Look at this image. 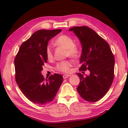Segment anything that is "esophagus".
Wrapping results in <instances>:
<instances>
[{"label": "esophagus", "mask_w": 128, "mask_h": 128, "mask_svg": "<svg viewBox=\"0 0 128 128\" xmlns=\"http://www.w3.org/2000/svg\"><path fill=\"white\" fill-rule=\"evenodd\" d=\"M70 76V74H64L62 76H63V78L66 79V78H68Z\"/></svg>", "instance_id": "esophagus-1"}]
</instances>
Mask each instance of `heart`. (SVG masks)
<instances>
[{
  "mask_svg": "<svg viewBox=\"0 0 128 128\" xmlns=\"http://www.w3.org/2000/svg\"><path fill=\"white\" fill-rule=\"evenodd\" d=\"M55 44L56 46L62 47L66 49V55L72 58H77L80 56V50L79 47L74 43V40L70 36L66 35H61L56 39ZM46 54L48 60L53 59L54 55L52 48L48 46L46 50ZM72 66V61L70 60H65L57 63L55 69L57 71L62 73H68Z\"/></svg>",
  "mask_w": 128,
  "mask_h": 128,
  "instance_id": "obj_1",
  "label": "heart"
}]
</instances>
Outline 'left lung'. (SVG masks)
Instances as JSON below:
<instances>
[{
  "mask_svg": "<svg viewBox=\"0 0 128 128\" xmlns=\"http://www.w3.org/2000/svg\"><path fill=\"white\" fill-rule=\"evenodd\" d=\"M69 30L74 32L82 47L79 71L90 72L86 77L77 73L80 79L78 92L88 102H98L108 92L114 80V55L108 42L88 26H74Z\"/></svg>",
  "mask_w": 128,
  "mask_h": 128,
  "instance_id": "obj_1",
  "label": "left lung"
}]
</instances>
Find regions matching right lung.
<instances>
[{
  "label": "right lung",
  "instance_id": "add662e5",
  "mask_svg": "<svg viewBox=\"0 0 128 128\" xmlns=\"http://www.w3.org/2000/svg\"><path fill=\"white\" fill-rule=\"evenodd\" d=\"M61 29L39 30L20 46L14 60L16 80L26 98L34 104H48L54 100L62 83L61 74L44 79L41 73L48 61L46 50L49 40Z\"/></svg>",
  "mask_w": 128,
  "mask_h": 128
}]
</instances>
